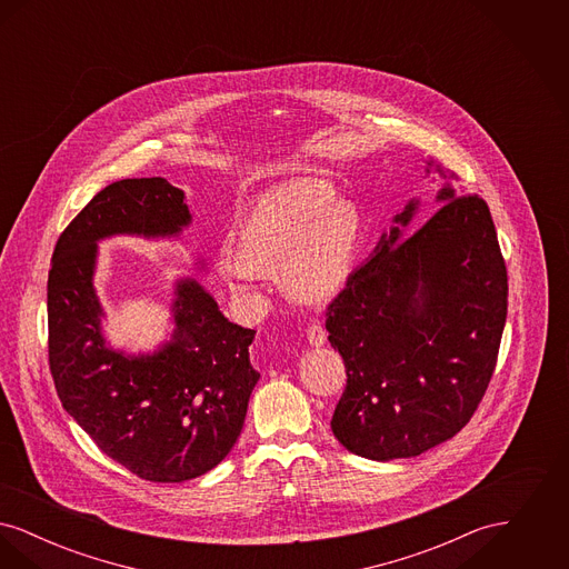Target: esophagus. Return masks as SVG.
I'll return each mask as SVG.
<instances>
[{"label": "esophagus", "mask_w": 569, "mask_h": 569, "mask_svg": "<svg viewBox=\"0 0 569 569\" xmlns=\"http://www.w3.org/2000/svg\"><path fill=\"white\" fill-rule=\"evenodd\" d=\"M307 341L311 348H322L326 343V330L320 325H311L307 328Z\"/></svg>", "instance_id": "34e87169"}]
</instances>
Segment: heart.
<instances>
[{
  "mask_svg": "<svg viewBox=\"0 0 569 569\" xmlns=\"http://www.w3.org/2000/svg\"><path fill=\"white\" fill-rule=\"evenodd\" d=\"M362 219L350 200L318 179H302L264 193L247 213L241 249L223 244L217 253L221 279L241 295L267 281V269L286 267L292 290L305 298L330 297L352 269Z\"/></svg>",
  "mask_w": 569,
  "mask_h": 569,
  "instance_id": "1",
  "label": "heart"
}]
</instances>
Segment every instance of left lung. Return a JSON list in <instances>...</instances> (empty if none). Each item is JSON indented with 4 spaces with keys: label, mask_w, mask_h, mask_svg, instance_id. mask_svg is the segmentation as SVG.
Listing matches in <instances>:
<instances>
[{
    "label": "left lung",
    "mask_w": 569,
    "mask_h": 569,
    "mask_svg": "<svg viewBox=\"0 0 569 569\" xmlns=\"http://www.w3.org/2000/svg\"><path fill=\"white\" fill-rule=\"evenodd\" d=\"M437 170L455 179L435 160ZM427 223L409 200L328 305L348 386L330 429L362 459H411L448 441L487 392L508 316V271L487 202L443 183Z\"/></svg>",
    "instance_id": "8db88e82"
}]
</instances>
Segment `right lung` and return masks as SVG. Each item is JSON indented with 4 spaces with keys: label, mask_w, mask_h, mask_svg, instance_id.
I'll return each instance as SVG.
<instances>
[{
    "label": "right lung",
    "mask_w": 569,
    "mask_h": 569,
    "mask_svg": "<svg viewBox=\"0 0 569 569\" xmlns=\"http://www.w3.org/2000/svg\"><path fill=\"white\" fill-rule=\"evenodd\" d=\"M190 223L186 191L162 177L110 183L63 230L49 271V365L61 406L107 457L149 482H186L226 459L260 379L249 362L256 330L232 325L191 277L174 281V328L158 350L128 353L104 337L98 243L179 239Z\"/></svg>",
    "instance_id": "obj_1"
}]
</instances>
